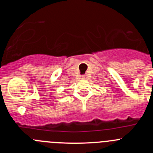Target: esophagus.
Segmentation results:
<instances>
[{"instance_id":"34e87169","label":"esophagus","mask_w":153,"mask_h":153,"mask_svg":"<svg viewBox=\"0 0 153 153\" xmlns=\"http://www.w3.org/2000/svg\"><path fill=\"white\" fill-rule=\"evenodd\" d=\"M81 79H86V76L85 75H83V76H81Z\"/></svg>"}]
</instances>
